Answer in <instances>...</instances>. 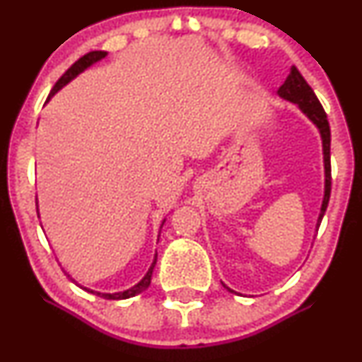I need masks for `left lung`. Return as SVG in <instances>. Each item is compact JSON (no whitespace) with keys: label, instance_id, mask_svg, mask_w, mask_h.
Returning <instances> with one entry per match:
<instances>
[{"label":"left lung","instance_id":"left-lung-1","mask_svg":"<svg viewBox=\"0 0 362 362\" xmlns=\"http://www.w3.org/2000/svg\"><path fill=\"white\" fill-rule=\"evenodd\" d=\"M281 98L284 100L296 103L300 107L303 114L308 117L315 126L318 127L320 136H322V144H323V163H325V195H323L322 209H320V216L317 221V230L320 228V223H322L323 214H325L328 199H330V187H332V168H330V126H328L327 114L323 110L322 103L315 95V91L311 90V86L306 83L305 78L301 76V73L298 71L296 66L291 68L289 76L286 78V81L282 83V86L277 90ZM230 293H235L228 286H224Z\"/></svg>","mask_w":362,"mask_h":362}]
</instances>
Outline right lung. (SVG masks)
Segmentation results:
<instances>
[{
    "mask_svg": "<svg viewBox=\"0 0 362 362\" xmlns=\"http://www.w3.org/2000/svg\"><path fill=\"white\" fill-rule=\"evenodd\" d=\"M105 56H107L105 51H91L88 54H85V56H83V57H80V59L74 62L71 68H69L68 71H66L59 78V80H57L56 85H54V88L51 90V93H49L47 100L52 97L54 93H56V91H59L62 86L68 85V83L71 81L73 78H76L78 74L85 71L86 68H90V66L95 64V62H97V61L103 59V57H105ZM155 264H156V257H155V260H153V264H151V267H149V271L146 272V276H144L143 279L138 282V284L132 286V288L122 291V293H112V294L110 293H97V296L105 298V300H127V298H132V296H136V294L143 293V291L148 289L149 284H151V276H153V269H155ZM71 281H74V279H71ZM83 289H85V288H83ZM86 291H90V289H86ZM90 293H95V291H90Z\"/></svg>",
    "mask_w": 362,
    "mask_h": 362,
    "instance_id": "1",
    "label": "right lung"
}]
</instances>
